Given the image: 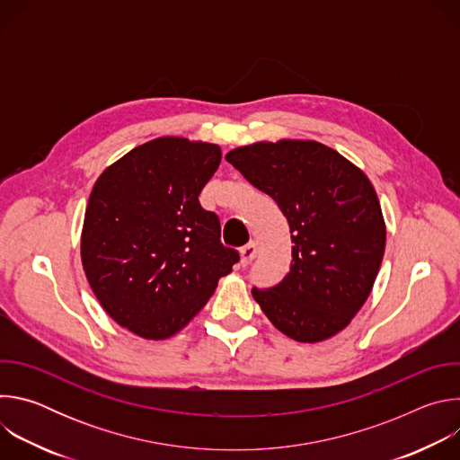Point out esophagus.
<instances>
[{
	"label": "esophagus",
	"mask_w": 460,
	"mask_h": 460,
	"mask_svg": "<svg viewBox=\"0 0 460 460\" xmlns=\"http://www.w3.org/2000/svg\"><path fill=\"white\" fill-rule=\"evenodd\" d=\"M240 254H242V264H243V266L251 264L252 258L256 256V242L245 243V245L240 249Z\"/></svg>",
	"instance_id": "34e87169"
}]
</instances>
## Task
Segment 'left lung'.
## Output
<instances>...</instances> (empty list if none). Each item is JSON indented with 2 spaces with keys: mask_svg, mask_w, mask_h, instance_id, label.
I'll return each instance as SVG.
<instances>
[{
  "mask_svg": "<svg viewBox=\"0 0 460 460\" xmlns=\"http://www.w3.org/2000/svg\"><path fill=\"white\" fill-rule=\"evenodd\" d=\"M226 160L279 204L291 229V268L252 296L277 330L298 342L337 335L367 300L378 275L385 226L367 176L311 140L258 142Z\"/></svg>",
  "mask_w": 460,
  "mask_h": 460,
  "instance_id": "obj_1",
  "label": "left lung"
}]
</instances>
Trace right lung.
<instances>
[{"instance_id": "add662e5", "label": "right lung", "mask_w": 460, "mask_h": 460, "mask_svg": "<svg viewBox=\"0 0 460 460\" xmlns=\"http://www.w3.org/2000/svg\"><path fill=\"white\" fill-rule=\"evenodd\" d=\"M220 160L215 144L164 137L128 151L93 187L84 271L107 314L142 339L178 333L240 260L199 200Z\"/></svg>"}]
</instances>
